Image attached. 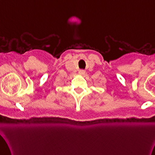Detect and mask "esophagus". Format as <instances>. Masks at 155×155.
<instances>
[{"instance_id":"obj_1","label":"esophagus","mask_w":155,"mask_h":155,"mask_svg":"<svg viewBox=\"0 0 155 155\" xmlns=\"http://www.w3.org/2000/svg\"><path fill=\"white\" fill-rule=\"evenodd\" d=\"M79 73L80 74H81V75H84V74H85V71H84V70H80V71H79Z\"/></svg>"}]
</instances>
